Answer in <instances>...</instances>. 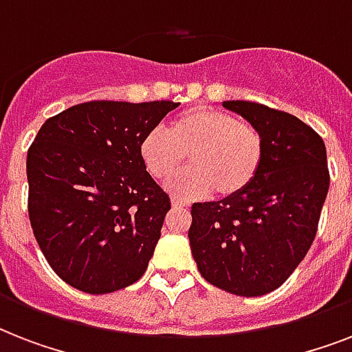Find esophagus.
<instances>
[{"label":"esophagus","mask_w":352,"mask_h":352,"mask_svg":"<svg viewBox=\"0 0 352 352\" xmlns=\"http://www.w3.org/2000/svg\"><path fill=\"white\" fill-rule=\"evenodd\" d=\"M171 206H173V208H188L190 203H186V201H182V199L179 197H173L171 199Z\"/></svg>","instance_id":"1"}]
</instances>
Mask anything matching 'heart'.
Listing matches in <instances>:
<instances>
[{"instance_id":"heart-1","label":"heart","mask_w":352,"mask_h":352,"mask_svg":"<svg viewBox=\"0 0 352 352\" xmlns=\"http://www.w3.org/2000/svg\"><path fill=\"white\" fill-rule=\"evenodd\" d=\"M190 155L192 168L171 177L166 188L181 197H237L256 181L265 157L261 131L214 107H192L151 129L138 142L144 170L166 181Z\"/></svg>"}]
</instances>
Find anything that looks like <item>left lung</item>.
I'll return each mask as SVG.
<instances>
[{
    "mask_svg": "<svg viewBox=\"0 0 352 352\" xmlns=\"http://www.w3.org/2000/svg\"><path fill=\"white\" fill-rule=\"evenodd\" d=\"M223 107L261 131V170L237 197L193 204L188 239L208 283L254 298L281 287L311 248L329 192L327 151L294 115L245 100Z\"/></svg>",
    "mask_w": 352,
    "mask_h": 352,
    "instance_id": "obj_1",
    "label": "left lung"
}]
</instances>
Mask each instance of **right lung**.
Listing matches in <instances>:
<instances>
[{"label":"right lung","instance_id":"obj_1","mask_svg":"<svg viewBox=\"0 0 352 352\" xmlns=\"http://www.w3.org/2000/svg\"><path fill=\"white\" fill-rule=\"evenodd\" d=\"M177 102H85L45 120L27 153L29 217L51 268L74 289L109 294L142 278L170 197L138 142Z\"/></svg>","mask_w":352,"mask_h":352}]
</instances>
